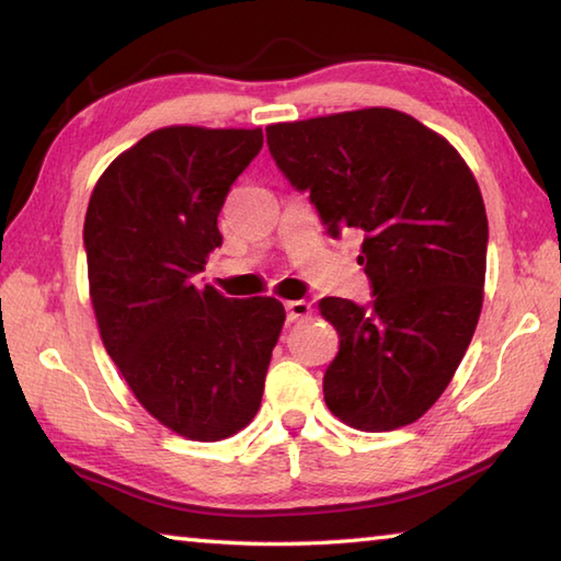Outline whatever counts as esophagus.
I'll list each match as a JSON object with an SVG mask.
<instances>
[{
    "instance_id": "1",
    "label": "esophagus",
    "mask_w": 561,
    "mask_h": 561,
    "mask_svg": "<svg viewBox=\"0 0 561 561\" xmlns=\"http://www.w3.org/2000/svg\"><path fill=\"white\" fill-rule=\"evenodd\" d=\"M285 310H288V322H300L312 314V305L308 300H290L285 302Z\"/></svg>"
}]
</instances>
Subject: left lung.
<instances>
[{
  "label": "left lung",
  "mask_w": 561,
  "mask_h": 561,
  "mask_svg": "<svg viewBox=\"0 0 561 561\" xmlns=\"http://www.w3.org/2000/svg\"><path fill=\"white\" fill-rule=\"evenodd\" d=\"M271 156L332 237H362L376 298H322L340 334L324 403L364 432L405 427L445 393L477 330L489 219L459 151L415 116L368 107L266 126Z\"/></svg>",
  "instance_id": "8db88e82"
}]
</instances>
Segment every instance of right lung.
Returning a JSON list of instances; mask_svg holds the SVG:
<instances>
[{"instance_id": "obj_1", "label": "right lung", "mask_w": 561, "mask_h": 561, "mask_svg": "<svg viewBox=\"0 0 561 561\" xmlns=\"http://www.w3.org/2000/svg\"><path fill=\"white\" fill-rule=\"evenodd\" d=\"M261 146V129L163 126L114 158L84 215L102 344L149 415L195 442L253 420L285 322L276 298L231 300L193 283L221 244L229 187Z\"/></svg>"}]
</instances>
